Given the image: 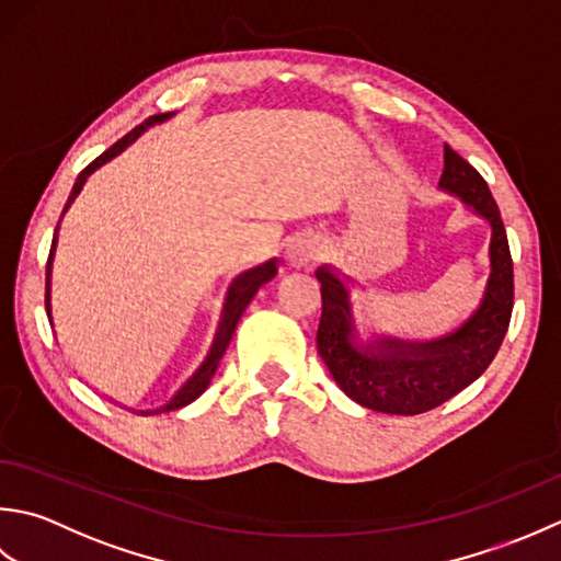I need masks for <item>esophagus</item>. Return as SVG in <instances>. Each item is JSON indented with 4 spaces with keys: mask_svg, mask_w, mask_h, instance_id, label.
Segmentation results:
<instances>
[{
    "mask_svg": "<svg viewBox=\"0 0 561 561\" xmlns=\"http://www.w3.org/2000/svg\"><path fill=\"white\" fill-rule=\"evenodd\" d=\"M285 259H288L290 266L300 268V266L307 264V259H310V254H307V249H305L302 244H293V247L288 249V254H285Z\"/></svg>",
    "mask_w": 561,
    "mask_h": 561,
    "instance_id": "34e87169",
    "label": "esophagus"
}]
</instances>
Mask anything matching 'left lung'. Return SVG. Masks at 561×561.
Listing matches in <instances>:
<instances>
[{
  "instance_id": "obj_1",
  "label": "left lung",
  "mask_w": 561,
  "mask_h": 561,
  "mask_svg": "<svg viewBox=\"0 0 561 561\" xmlns=\"http://www.w3.org/2000/svg\"><path fill=\"white\" fill-rule=\"evenodd\" d=\"M438 186L462 198L491 227L484 297L450 334L433 341L375 336L363 344L353 322L346 280H341L331 266L314 273L322 283V319L317 329L319 356L353 402L382 414H424L462 392L494 360L511 322L513 261L504 220L486 181L450 145H445Z\"/></svg>"
}]
</instances>
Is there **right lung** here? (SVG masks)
I'll return each mask as SVG.
<instances>
[{
    "label": "right lung",
    "instance_id": "add662e5",
    "mask_svg": "<svg viewBox=\"0 0 561 561\" xmlns=\"http://www.w3.org/2000/svg\"><path fill=\"white\" fill-rule=\"evenodd\" d=\"M171 116H174V113H157V116H150L145 123L137 125V128H133L128 135L121 137V140H118L116 145L108 147V150H106L104 154L96 157L94 162H91V164L82 171V174L77 176L75 188H72V193H70V198H67V205H65L62 215L67 213V208H70L72 201L79 196V191H82L84 181H87V176L91 174V171L99 169L101 164H106L108 159H113L116 154H121V152L125 150V147H128L130 142H135L137 137H140L147 128H152V125H157V123H164V121H169ZM57 230H60V222H57V227H55V237H53V247H50V256H48V268H45V312H48L50 324H53V302H50V293H53V259H55V249H57ZM276 273H278L276 259H271V261H266V264H261V266H256V268H249V271H244V273H239V276L232 280L230 288H227L225 305H222V314H220V324H217V331H215V339H213V344H210V351H208V356H205V360L201 363V368L188 377V380L184 382V387H181V390H179L174 397H171L162 409L142 411V414H159V411H174V409H181V407L191 404L193 399H198L205 390H208V385H210V380H213L217 365H220L227 346H230V339H232V334H234L239 317H242V312L247 310V305L251 302V297H254V295L259 293L261 285L268 283L273 276H276Z\"/></svg>",
    "mask_w": 561,
    "mask_h": 561
}]
</instances>
